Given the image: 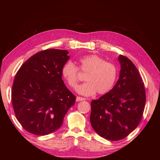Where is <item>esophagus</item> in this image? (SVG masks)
Instances as JSON below:
<instances>
[{
    "instance_id": "34e87169",
    "label": "esophagus",
    "mask_w": 160,
    "mask_h": 160,
    "mask_svg": "<svg viewBox=\"0 0 160 160\" xmlns=\"http://www.w3.org/2000/svg\"><path fill=\"white\" fill-rule=\"evenodd\" d=\"M84 100H85V99L83 98H81V97H77L76 98L77 101H84Z\"/></svg>"
}]
</instances>
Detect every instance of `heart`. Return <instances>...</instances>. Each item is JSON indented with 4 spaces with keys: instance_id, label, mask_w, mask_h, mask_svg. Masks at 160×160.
Listing matches in <instances>:
<instances>
[{
    "instance_id": "b5f03b06",
    "label": "heart",
    "mask_w": 160,
    "mask_h": 160,
    "mask_svg": "<svg viewBox=\"0 0 160 160\" xmlns=\"http://www.w3.org/2000/svg\"><path fill=\"white\" fill-rule=\"evenodd\" d=\"M79 69L87 74L85 83L80 85L77 92L82 95L91 96L97 91L99 94H105L112 89L117 79L118 69L109 62H105L102 57L96 55L81 57ZM79 68L72 62H67L62 69V75L72 88L75 89L79 81Z\"/></svg>"
}]
</instances>
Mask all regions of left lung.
<instances>
[{"label": "left lung", "mask_w": 160, "mask_h": 160, "mask_svg": "<svg viewBox=\"0 0 160 160\" xmlns=\"http://www.w3.org/2000/svg\"><path fill=\"white\" fill-rule=\"evenodd\" d=\"M119 79L108 93L91 101L90 122L101 137L111 141L122 139L141 122L146 104V90L136 67L119 55Z\"/></svg>", "instance_id": "obj_1"}]
</instances>
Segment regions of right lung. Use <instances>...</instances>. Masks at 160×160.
I'll use <instances>...</instances> for the list:
<instances>
[{"label":"right lung","instance_id":"obj_1","mask_svg":"<svg viewBox=\"0 0 160 160\" xmlns=\"http://www.w3.org/2000/svg\"><path fill=\"white\" fill-rule=\"evenodd\" d=\"M66 50L47 49L30 57L17 72L12 103L18 122L28 132L45 135L55 132L75 102L62 79L69 60Z\"/></svg>","mask_w":160,"mask_h":160}]
</instances>
